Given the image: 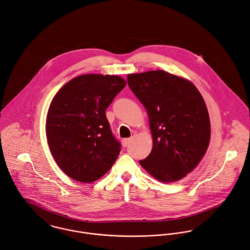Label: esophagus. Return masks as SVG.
Wrapping results in <instances>:
<instances>
[{
    "instance_id": "1",
    "label": "esophagus",
    "mask_w": 250,
    "mask_h": 250,
    "mask_svg": "<svg viewBox=\"0 0 250 250\" xmlns=\"http://www.w3.org/2000/svg\"><path fill=\"white\" fill-rule=\"evenodd\" d=\"M129 141H130V140H129L128 138L123 139V140H122V144H123V146H124V147H126V146L129 144Z\"/></svg>"
}]
</instances>
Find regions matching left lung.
Masks as SVG:
<instances>
[{
	"instance_id": "obj_1",
	"label": "left lung",
	"mask_w": 250,
	"mask_h": 250,
	"mask_svg": "<svg viewBox=\"0 0 250 250\" xmlns=\"http://www.w3.org/2000/svg\"><path fill=\"white\" fill-rule=\"evenodd\" d=\"M127 83L146 108L153 148L139 161L153 177L178 181L205 156L210 140V122L205 100L188 80L163 70L127 75Z\"/></svg>"
}]
</instances>
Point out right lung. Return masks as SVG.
<instances>
[{
  "label": "right lung",
  "mask_w": 250,
  "mask_h": 250,
  "mask_svg": "<svg viewBox=\"0 0 250 250\" xmlns=\"http://www.w3.org/2000/svg\"><path fill=\"white\" fill-rule=\"evenodd\" d=\"M125 86L119 76L86 74L64 84L53 97L45 131L58 167L83 183L102 177L114 165L121 143L112 133L106 109Z\"/></svg>",
  "instance_id": "1"
}]
</instances>
